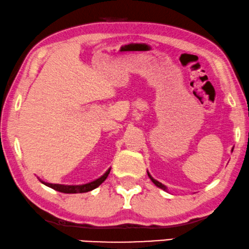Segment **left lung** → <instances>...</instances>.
I'll return each instance as SVG.
<instances>
[{"mask_svg":"<svg viewBox=\"0 0 249 249\" xmlns=\"http://www.w3.org/2000/svg\"><path fill=\"white\" fill-rule=\"evenodd\" d=\"M148 176L150 177V179H151V180L153 181V184H155V185H156V186H158V187H160V188H162V190H163V191H167V187H166V186H164V185H162V184H161V183H159V181H158V180L153 179V178L151 177V175H150L149 173H148Z\"/></svg>","mask_w":249,"mask_h":249,"instance_id":"obj_1","label":"left lung"}]
</instances>
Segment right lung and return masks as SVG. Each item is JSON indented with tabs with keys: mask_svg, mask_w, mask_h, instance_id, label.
Returning <instances> with one entry per match:
<instances>
[{
	"mask_svg": "<svg viewBox=\"0 0 249 249\" xmlns=\"http://www.w3.org/2000/svg\"><path fill=\"white\" fill-rule=\"evenodd\" d=\"M110 169H108L106 171V174H104V176H101L100 178H98V179L91 181L89 184H85V185H78V186H72V185H58V184H48V183H44V181H41V183L46 185V186L53 188V190L57 191V192H61V193H66V194H75V193H87V192H90L94 190V188H97L99 185H101L104 183L105 180H106V178L108 177V174H109Z\"/></svg>",
	"mask_w": 249,
	"mask_h": 249,
	"instance_id": "right-lung-1",
	"label": "right lung"
}]
</instances>
